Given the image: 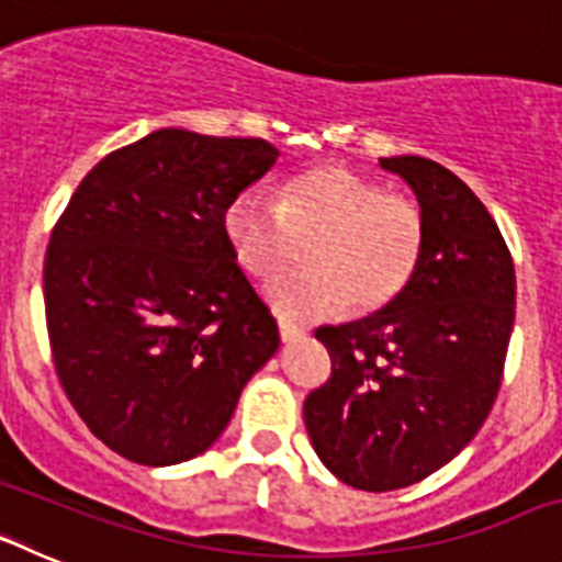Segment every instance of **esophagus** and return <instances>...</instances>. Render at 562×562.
Returning <instances> with one entry per match:
<instances>
[{"mask_svg": "<svg viewBox=\"0 0 562 562\" xmlns=\"http://www.w3.org/2000/svg\"><path fill=\"white\" fill-rule=\"evenodd\" d=\"M278 335H281V340L284 342H295L297 337H304V329H301L297 324H292V321H284V317H281V321H278Z\"/></svg>", "mask_w": 562, "mask_h": 562, "instance_id": "obj_1", "label": "esophagus"}]
</instances>
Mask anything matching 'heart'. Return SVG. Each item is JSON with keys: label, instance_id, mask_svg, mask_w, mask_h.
<instances>
[{"label": "heart", "instance_id": "obj_1", "mask_svg": "<svg viewBox=\"0 0 562 562\" xmlns=\"http://www.w3.org/2000/svg\"><path fill=\"white\" fill-rule=\"evenodd\" d=\"M306 238V267L278 276L267 297L284 317H324L346 304L376 312L408 290L428 245V222L411 196L337 162L286 180L276 202L265 193H236L222 211V236L247 276L270 278Z\"/></svg>", "mask_w": 562, "mask_h": 562}]
</instances>
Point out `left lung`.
I'll return each mask as SVG.
<instances>
[{"label": "left lung", "instance_id": "1", "mask_svg": "<svg viewBox=\"0 0 562 562\" xmlns=\"http://www.w3.org/2000/svg\"><path fill=\"white\" fill-rule=\"evenodd\" d=\"M414 188L428 245L408 290L321 326L331 376L304 402L312 448L342 484L389 493L428 479L490 416L515 324V265L481 200L425 157H382Z\"/></svg>", "mask_w": 562, "mask_h": 562}]
</instances>
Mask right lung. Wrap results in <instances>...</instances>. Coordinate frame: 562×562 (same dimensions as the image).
I'll return each instance as SVG.
<instances>
[{
  "mask_svg": "<svg viewBox=\"0 0 562 562\" xmlns=\"http://www.w3.org/2000/svg\"><path fill=\"white\" fill-rule=\"evenodd\" d=\"M276 157L258 137L160 128L106 154L49 233L58 382L87 428L134 464L205 453L276 355V317L222 236L227 202Z\"/></svg>",
  "mask_w": 562,
  "mask_h": 562,
  "instance_id": "1",
  "label": "right lung"
}]
</instances>
